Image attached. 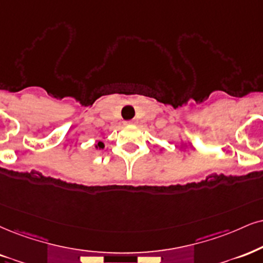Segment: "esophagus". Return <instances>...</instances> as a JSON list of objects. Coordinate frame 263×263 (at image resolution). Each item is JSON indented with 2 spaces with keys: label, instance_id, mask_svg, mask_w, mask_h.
<instances>
[{
  "label": "esophagus",
  "instance_id": "esophagus-1",
  "mask_svg": "<svg viewBox=\"0 0 263 263\" xmlns=\"http://www.w3.org/2000/svg\"><path fill=\"white\" fill-rule=\"evenodd\" d=\"M126 124H133V123H135L134 121H128V122H125Z\"/></svg>",
  "mask_w": 263,
  "mask_h": 263
}]
</instances>
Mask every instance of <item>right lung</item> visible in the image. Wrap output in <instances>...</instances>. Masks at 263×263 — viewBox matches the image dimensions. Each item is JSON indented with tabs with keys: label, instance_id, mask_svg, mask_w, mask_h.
<instances>
[{
	"label": "right lung",
	"instance_id": "obj_1",
	"mask_svg": "<svg viewBox=\"0 0 263 263\" xmlns=\"http://www.w3.org/2000/svg\"><path fill=\"white\" fill-rule=\"evenodd\" d=\"M96 147H100V148H103V144L102 142H99V144L96 145Z\"/></svg>",
	"mask_w": 263,
	"mask_h": 263
}]
</instances>
